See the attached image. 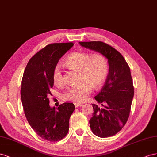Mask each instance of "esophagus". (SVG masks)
Wrapping results in <instances>:
<instances>
[{"label": "esophagus", "instance_id": "1", "mask_svg": "<svg viewBox=\"0 0 157 157\" xmlns=\"http://www.w3.org/2000/svg\"><path fill=\"white\" fill-rule=\"evenodd\" d=\"M74 105H75V107H77V108H78V107H79V106H82V104H80V103H76V102H75Z\"/></svg>", "mask_w": 157, "mask_h": 157}]
</instances>
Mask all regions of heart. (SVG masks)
<instances>
[{
  "label": "heart",
  "instance_id": "obj_1",
  "mask_svg": "<svg viewBox=\"0 0 157 157\" xmlns=\"http://www.w3.org/2000/svg\"><path fill=\"white\" fill-rule=\"evenodd\" d=\"M70 68L79 70L81 83L67 88L62 94L65 101L82 102L86 101L91 92V86L97 88L103 83L109 74V64L101 54L76 51L71 53L66 59ZM53 82L56 86L64 83V75L59 66H56L52 72Z\"/></svg>",
  "mask_w": 157,
  "mask_h": 157
}]
</instances>
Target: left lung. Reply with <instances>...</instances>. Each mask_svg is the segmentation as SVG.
I'll return each instance as SVG.
<instances>
[{
    "label": "left lung",
    "instance_id": "left-lung-1",
    "mask_svg": "<svg viewBox=\"0 0 157 157\" xmlns=\"http://www.w3.org/2000/svg\"><path fill=\"white\" fill-rule=\"evenodd\" d=\"M80 45L105 56L109 71L104 86L95 99L102 107L92 104L94 113L89 120L93 133L100 137L114 136L125 126L129 118L134 95L130 69L115 48L101 41L79 42Z\"/></svg>",
    "mask_w": 157,
    "mask_h": 157
}]
</instances>
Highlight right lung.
<instances>
[{
	"label": "right lung",
	"instance_id": "right-lung-1",
	"mask_svg": "<svg viewBox=\"0 0 157 157\" xmlns=\"http://www.w3.org/2000/svg\"><path fill=\"white\" fill-rule=\"evenodd\" d=\"M73 45V43L48 44L31 57L22 78L21 99L25 117L35 132L49 141H60L67 135L75 110L70 102L52 108L48 98L54 85L53 70Z\"/></svg>",
	"mask_w": 157,
	"mask_h": 157
}]
</instances>
